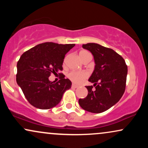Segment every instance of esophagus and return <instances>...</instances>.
<instances>
[{"mask_svg":"<svg viewBox=\"0 0 148 148\" xmlns=\"http://www.w3.org/2000/svg\"><path fill=\"white\" fill-rule=\"evenodd\" d=\"M79 87V86H77V85H75V84H72V88H78Z\"/></svg>","mask_w":148,"mask_h":148,"instance_id":"obj_1","label":"esophagus"}]
</instances>
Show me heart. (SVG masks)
Masks as SVG:
<instances>
[{
    "instance_id": "heart-1",
    "label": "heart",
    "mask_w": 148,
    "mask_h": 148,
    "mask_svg": "<svg viewBox=\"0 0 148 148\" xmlns=\"http://www.w3.org/2000/svg\"><path fill=\"white\" fill-rule=\"evenodd\" d=\"M88 53H89L86 50H82L79 52V57L81 60H84V57L86 56V55H87ZM88 76V74L87 72H76V71H72L70 72L67 74V77L69 78V79H70L74 84H81L85 79H87Z\"/></svg>"
}]
</instances>
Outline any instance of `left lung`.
Segmentation results:
<instances>
[{
	"instance_id": "obj_1",
	"label": "left lung",
	"mask_w": 148,
	"mask_h": 148,
	"mask_svg": "<svg viewBox=\"0 0 148 148\" xmlns=\"http://www.w3.org/2000/svg\"><path fill=\"white\" fill-rule=\"evenodd\" d=\"M83 48L92 53L95 67L88 80L94 85L86 86L88 94L86 98L79 99V105L91 113H102L123 97L126 88L127 66L123 58L113 49L95 43L84 45Z\"/></svg>"
}]
</instances>
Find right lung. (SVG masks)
<instances>
[{
    "label": "right lung",
    "instance_id": "right-lung-1",
    "mask_svg": "<svg viewBox=\"0 0 148 148\" xmlns=\"http://www.w3.org/2000/svg\"><path fill=\"white\" fill-rule=\"evenodd\" d=\"M74 44L59 45L45 42L23 53L17 62L16 83L25 97L32 106L40 109H49L60 103L64 92L72 86V82L64 79L62 70L66 53ZM51 73L60 74L58 82H51Z\"/></svg>",
    "mask_w": 148,
    "mask_h": 148
}]
</instances>
